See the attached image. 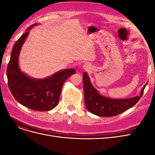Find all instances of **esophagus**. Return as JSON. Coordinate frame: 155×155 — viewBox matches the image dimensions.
<instances>
[{"mask_svg":"<svg viewBox=\"0 0 155 155\" xmlns=\"http://www.w3.org/2000/svg\"><path fill=\"white\" fill-rule=\"evenodd\" d=\"M90 68H91L90 65H89L88 63H85L83 65V69H84L85 70H88L90 69Z\"/></svg>","mask_w":155,"mask_h":155,"instance_id":"1","label":"esophagus"}]
</instances>
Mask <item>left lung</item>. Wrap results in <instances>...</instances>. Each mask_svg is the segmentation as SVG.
Listing matches in <instances>:
<instances>
[{
    "label": "left lung",
    "instance_id": "obj_1",
    "mask_svg": "<svg viewBox=\"0 0 155 155\" xmlns=\"http://www.w3.org/2000/svg\"><path fill=\"white\" fill-rule=\"evenodd\" d=\"M85 104L87 110L92 114L101 117L118 115L133 107L142 97L144 88H142L140 96L127 99H112L100 95L92 85L86 72L83 75Z\"/></svg>",
    "mask_w": 155,
    "mask_h": 155
}]
</instances>
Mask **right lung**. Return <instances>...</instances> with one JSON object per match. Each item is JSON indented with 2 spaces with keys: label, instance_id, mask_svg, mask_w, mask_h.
I'll use <instances>...</instances> for the list:
<instances>
[{
  "label": "right lung",
  "instance_id": "1",
  "mask_svg": "<svg viewBox=\"0 0 155 155\" xmlns=\"http://www.w3.org/2000/svg\"><path fill=\"white\" fill-rule=\"evenodd\" d=\"M35 25L37 24L30 26L13 46L7 68L8 84L19 104L35 110L48 111L58 105L64 81L76 73V70H63L42 79L31 78L22 72L18 67V55L30 30Z\"/></svg>",
  "mask_w": 155,
  "mask_h": 155
}]
</instances>
